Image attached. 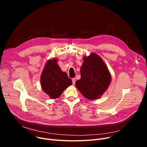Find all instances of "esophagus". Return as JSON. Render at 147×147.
Masks as SVG:
<instances>
[{
	"mask_svg": "<svg viewBox=\"0 0 147 147\" xmlns=\"http://www.w3.org/2000/svg\"><path fill=\"white\" fill-rule=\"evenodd\" d=\"M76 81V78H73V79H72V82H73V84H75Z\"/></svg>",
	"mask_w": 147,
	"mask_h": 147,
	"instance_id": "34e87169",
	"label": "esophagus"
}]
</instances>
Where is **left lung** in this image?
<instances>
[{"mask_svg":"<svg viewBox=\"0 0 147 147\" xmlns=\"http://www.w3.org/2000/svg\"><path fill=\"white\" fill-rule=\"evenodd\" d=\"M80 68L81 78L75 85L85 98L90 100L101 97L109 88L111 75L102 59L95 53L84 55Z\"/></svg>","mask_w":147,"mask_h":147,"instance_id":"1","label":"left lung"}]
</instances>
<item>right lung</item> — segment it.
<instances>
[{
	"mask_svg": "<svg viewBox=\"0 0 147 147\" xmlns=\"http://www.w3.org/2000/svg\"><path fill=\"white\" fill-rule=\"evenodd\" d=\"M57 61L56 58L48 59L40 76L42 89L52 99L59 98L64 90L72 84V80L65 72L61 70Z\"/></svg>",
	"mask_w": 147,
	"mask_h": 147,
	"instance_id": "add662e5",
	"label": "right lung"
}]
</instances>
